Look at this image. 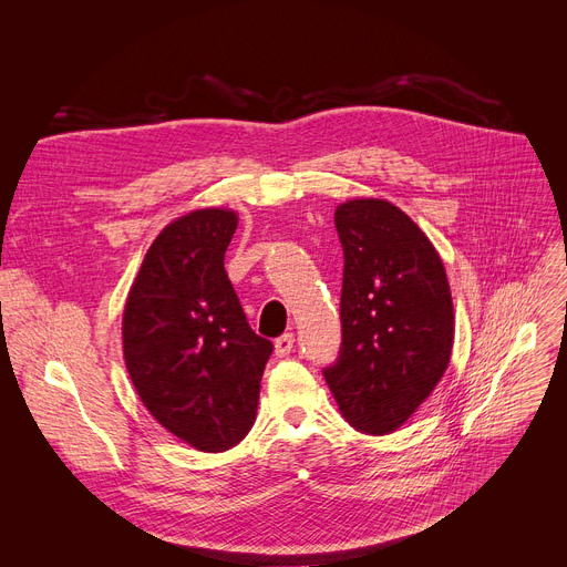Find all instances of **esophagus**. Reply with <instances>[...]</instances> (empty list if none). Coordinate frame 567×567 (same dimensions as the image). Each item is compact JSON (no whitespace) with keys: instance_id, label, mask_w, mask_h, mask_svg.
<instances>
[{"instance_id":"34e87169","label":"esophagus","mask_w":567,"mask_h":567,"mask_svg":"<svg viewBox=\"0 0 567 567\" xmlns=\"http://www.w3.org/2000/svg\"><path fill=\"white\" fill-rule=\"evenodd\" d=\"M293 334H282V337H278L276 339V343H274V348H276V357L278 359H285L291 350H293Z\"/></svg>"}]
</instances>
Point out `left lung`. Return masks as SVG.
I'll list each match as a JSON object with an SVG mask.
<instances>
[{
	"label": "left lung",
	"instance_id": "8db88e82",
	"mask_svg": "<svg viewBox=\"0 0 567 567\" xmlns=\"http://www.w3.org/2000/svg\"><path fill=\"white\" fill-rule=\"evenodd\" d=\"M334 224L346 258L341 350L322 374L350 426L385 435L449 368L451 289L431 239L390 202H346Z\"/></svg>",
	"mask_w": 567,
	"mask_h": 567
}]
</instances>
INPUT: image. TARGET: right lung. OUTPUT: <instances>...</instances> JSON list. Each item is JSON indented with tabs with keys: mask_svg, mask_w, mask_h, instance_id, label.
Returning a JSON list of instances; mask_svg holds the SVG:
<instances>
[{
	"mask_svg": "<svg viewBox=\"0 0 567 567\" xmlns=\"http://www.w3.org/2000/svg\"><path fill=\"white\" fill-rule=\"evenodd\" d=\"M237 215L193 210L152 241L123 311V354L152 417L219 453L256 422L274 343L247 322L224 269Z\"/></svg>",
	"mask_w": 567,
	"mask_h": 567,
	"instance_id": "right-lung-1",
	"label": "right lung"
}]
</instances>
